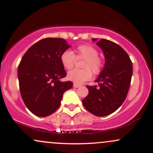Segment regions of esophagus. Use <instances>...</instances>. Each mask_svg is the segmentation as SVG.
I'll list each match as a JSON object with an SVG mask.
<instances>
[{"instance_id": "1", "label": "esophagus", "mask_w": 153, "mask_h": 153, "mask_svg": "<svg viewBox=\"0 0 153 153\" xmlns=\"http://www.w3.org/2000/svg\"><path fill=\"white\" fill-rule=\"evenodd\" d=\"M73 87H74V88H79V87H80V85H79V84H77V83H74V84H73Z\"/></svg>"}]
</instances>
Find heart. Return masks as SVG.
<instances>
[{
    "instance_id": "b5f03b06",
    "label": "heart",
    "mask_w": 153,
    "mask_h": 153,
    "mask_svg": "<svg viewBox=\"0 0 153 153\" xmlns=\"http://www.w3.org/2000/svg\"><path fill=\"white\" fill-rule=\"evenodd\" d=\"M99 52L91 45H82L75 51V55L71 51H65L60 56L62 66L67 70H71L74 65L75 57L84 58L82 63V69H74L68 73V78L71 81L79 84L89 80L92 72L98 74L102 68V60L99 57Z\"/></svg>"
}]
</instances>
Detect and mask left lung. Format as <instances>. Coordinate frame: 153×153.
I'll use <instances>...</instances> for the list:
<instances>
[{
    "instance_id": "1",
    "label": "left lung",
    "mask_w": 153,
    "mask_h": 153,
    "mask_svg": "<svg viewBox=\"0 0 153 153\" xmlns=\"http://www.w3.org/2000/svg\"><path fill=\"white\" fill-rule=\"evenodd\" d=\"M93 42L98 41L92 39ZM96 45L103 51L105 64L96 79L97 85L88 86V94L82 103L86 110L97 117L117 111L127 98L132 75V62L122 47L101 39Z\"/></svg>"
}]
</instances>
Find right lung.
<instances>
[{"mask_svg":"<svg viewBox=\"0 0 153 153\" xmlns=\"http://www.w3.org/2000/svg\"><path fill=\"white\" fill-rule=\"evenodd\" d=\"M71 46L61 38H46L33 45L23 56L18 78L23 101L32 114L45 117L60 106L71 81L62 82L66 72L60 61L62 52Z\"/></svg>","mask_w":153,"mask_h":153,"instance_id":"add662e5","label":"right lung"}]
</instances>
